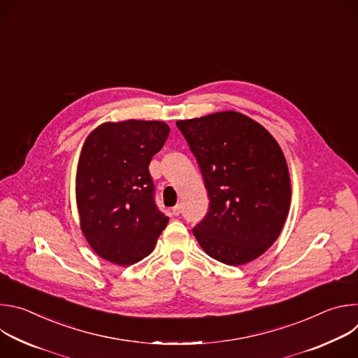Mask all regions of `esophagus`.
Instances as JSON below:
<instances>
[{"label":"esophagus","instance_id":"obj_1","mask_svg":"<svg viewBox=\"0 0 358 358\" xmlns=\"http://www.w3.org/2000/svg\"><path fill=\"white\" fill-rule=\"evenodd\" d=\"M180 214H181V206H180V203H177L176 207H173V215L178 217Z\"/></svg>","mask_w":358,"mask_h":358}]
</instances>
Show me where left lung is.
<instances>
[{"label":"left lung","instance_id":"left-lung-1","mask_svg":"<svg viewBox=\"0 0 358 358\" xmlns=\"http://www.w3.org/2000/svg\"><path fill=\"white\" fill-rule=\"evenodd\" d=\"M210 208L192 229L208 257L231 266L259 258L282 232L292 187L283 151L258 122L234 112L178 120Z\"/></svg>","mask_w":358,"mask_h":358}]
</instances>
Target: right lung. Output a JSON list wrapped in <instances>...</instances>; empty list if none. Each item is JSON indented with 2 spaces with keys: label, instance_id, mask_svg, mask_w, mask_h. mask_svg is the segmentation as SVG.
Instances as JSON below:
<instances>
[{
  "label": "right lung",
  "instance_id": "1",
  "mask_svg": "<svg viewBox=\"0 0 358 358\" xmlns=\"http://www.w3.org/2000/svg\"><path fill=\"white\" fill-rule=\"evenodd\" d=\"M170 133L164 122L124 120L97 126L85 140L76 171L82 232L101 259L119 266L152 252L169 224L155 202L148 171Z\"/></svg>",
  "mask_w": 358,
  "mask_h": 358
}]
</instances>
